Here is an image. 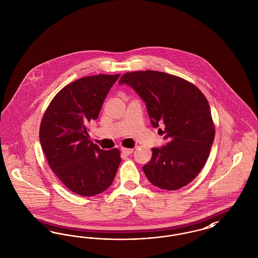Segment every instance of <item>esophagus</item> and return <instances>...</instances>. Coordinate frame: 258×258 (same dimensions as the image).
I'll list each match as a JSON object with an SVG mask.
<instances>
[{"instance_id": "34e87169", "label": "esophagus", "mask_w": 258, "mask_h": 258, "mask_svg": "<svg viewBox=\"0 0 258 258\" xmlns=\"http://www.w3.org/2000/svg\"><path fill=\"white\" fill-rule=\"evenodd\" d=\"M121 151L123 152V154L126 155V156H128V155L133 154V152H134V150H133V149H128V148H122V149H121Z\"/></svg>"}]
</instances>
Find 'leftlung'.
Masks as SVG:
<instances>
[{
    "label": "left lung",
    "instance_id": "obj_1",
    "mask_svg": "<svg viewBox=\"0 0 258 258\" xmlns=\"http://www.w3.org/2000/svg\"><path fill=\"white\" fill-rule=\"evenodd\" d=\"M123 84L145 102L152 125L167 140L152 148L142 167L149 182L167 190L190 183L208 160L215 138L208 100L194 84L161 72L127 73L119 80Z\"/></svg>",
    "mask_w": 258,
    "mask_h": 258
}]
</instances>
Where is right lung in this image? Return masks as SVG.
<instances>
[{
  "label": "right lung",
  "mask_w": 258,
  "mask_h": 258,
  "mask_svg": "<svg viewBox=\"0 0 258 258\" xmlns=\"http://www.w3.org/2000/svg\"><path fill=\"white\" fill-rule=\"evenodd\" d=\"M120 74L77 79L50 102L39 128L41 149L50 168L73 192L93 197L110 186L121 162L120 151L101 150L89 140L87 124L97 120Z\"/></svg>",
  "instance_id": "add662e5"
}]
</instances>
